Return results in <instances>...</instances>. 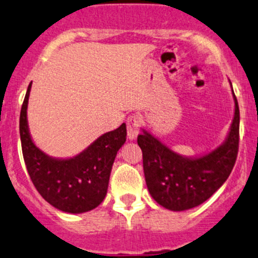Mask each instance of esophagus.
<instances>
[{"label": "esophagus", "instance_id": "1", "mask_svg": "<svg viewBox=\"0 0 258 258\" xmlns=\"http://www.w3.org/2000/svg\"><path fill=\"white\" fill-rule=\"evenodd\" d=\"M126 133H128V138L130 140L138 137V134L140 133V118L138 115H129L128 120H126Z\"/></svg>", "mask_w": 258, "mask_h": 258}]
</instances>
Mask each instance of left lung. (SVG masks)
Wrapping results in <instances>:
<instances>
[{"label":"left lung","instance_id":"1","mask_svg":"<svg viewBox=\"0 0 258 258\" xmlns=\"http://www.w3.org/2000/svg\"><path fill=\"white\" fill-rule=\"evenodd\" d=\"M234 99L235 115L228 139L206 156L182 157L149 133L138 135L146 185L160 206L174 212L195 208L228 179L236 162L240 140V110L235 95Z\"/></svg>","mask_w":258,"mask_h":258}]
</instances>
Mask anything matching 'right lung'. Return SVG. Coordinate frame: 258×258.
Masks as SVG:
<instances>
[{
  "label": "right lung",
  "mask_w": 258,
  "mask_h": 258,
  "mask_svg": "<svg viewBox=\"0 0 258 258\" xmlns=\"http://www.w3.org/2000/svg\"><path fill=\"white\" fill-rule=\"evenodd\" d=\"M32 82L28 86L19 117L22 152L33 184L39 195L66 213H85L95 209L107 195L113 162L126 140L125 124L99 137L73 159H51L30 139L27 106Z\"/></svg>",
  "instance_id": "add662e5"
}]
</instances>
